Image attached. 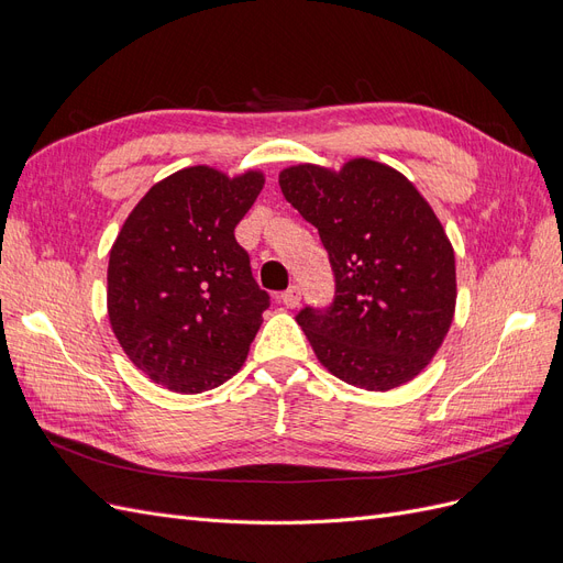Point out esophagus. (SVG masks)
<instances>
[{
    "label": "esophagus",
    "mask_w": 563,
    "mask_h": 563,
    "mask_svg": "<svg viewBox=\"0 0 563 563\" xmlns=\"http://www.w3.org/2000/svg\"><path fill=\"white\" fill-rule=\"evenodd\" d=\"M279 300L286 305V308H298V305H300V286H288L286 288V291L279 296Z\"/></svg>",
    "instance_id": "34e87169"
}]
</instances>
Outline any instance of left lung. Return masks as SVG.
<instances>
[{
    "label": "left lung",
    "instance_id": "1",
    "mask_svg": "<svg viewBox=\"0 0 563 563\" xmlns=\"http://www.w3.org/2000/svg\"><path fill=\"white\" fill-rule=\"evenodd\" d=\"M279 187L329 251L335 296L296 321L335 378L387 391L430 364L455 312V255L432 207L391 166L298 164Z\"/></svg>",
    "mask_w": 563,
    "mask_h": 563
}]
</instances>
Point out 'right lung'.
<instances>
[{
  "instance_id": "right-lung-1",
  "label": "right lung",
  "mask_w": 563,
  "mask_h": 563,
  "mask_svg": "<svg viewBox=\"0 0 563 563\" xmlns=\"http://www.w3.org/2000/svg\"><path fill=\"white\" fill-rule=\"evenodd\" d=\"M265 178L190 166L150 187L119 230L108 265V314L145 376L180 395L232 378L269 308L234 228Z\"/></svg>"
}]
</instances>
